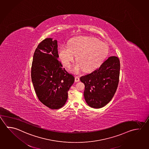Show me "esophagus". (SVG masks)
<instances>
[{
    "instance_id": "esophagus-1",
    "label": "esophagus",
    "mask_w": 149,
    "mask_h": 149,
    "mask_svg": "<svg viewBox=\"0 0 149 149\" xmlns=\"http://www.w3.org/2000/svg\"><path fill=\"white\" fill-rule=\"evenodd\" d=\"M79 81V76H75V82H78Z\"/></svg>"
}]
</instances>
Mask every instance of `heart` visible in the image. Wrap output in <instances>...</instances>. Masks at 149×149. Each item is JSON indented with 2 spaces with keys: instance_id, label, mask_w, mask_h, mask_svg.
Wrapping results in <instances>:
<instances>
[{
  "instance_id": "b5f03b06",
  "label": "heart",
  "mask_w": 149,
  "mask_h": 149,
  "mask_svg": "<svg viewBox=\"0 0 149 149\" xmlns=\"http://www.w3.org/2000/svg\"><path fill=\"white\" fill-rule=\"evenodd\" d=\"M108 54L106 45L93 37H81L73 39L70 47L62 46L59 55L66 66H70L77 56V63L71 68L78 73L83 69L86 72L94 70L103 62Z\"/></svg>"
}]
</instances>
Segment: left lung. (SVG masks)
<instances>
[{"label":"left lung","instance_id":"8db88e82","mask_svg":"<svg viewBox=\"0 0 149 149\" xmlns=\"http://www.w3.org/2000/svg\"><path fill=\"white\" fill-rule=\"evenodd\" d=\"M120 70L119 58L111 56L97 69L80 77L85 85V100L90 107L99 109L110 102L118 88Z\"/></svg>","mask_w":149,"mask_h":149}]
</instances>
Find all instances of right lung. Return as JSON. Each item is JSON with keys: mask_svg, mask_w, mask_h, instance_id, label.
I'll return each mask as SVG.
<instances>
[{"mask_svg": "<svg viewBox=\"0 0 149 149\" xmlns=\"http://www.w3.org/2000/svg\"><path fill=\"white\" fill-rule=\"evenodd\" d=\"M56 40L48 38L35 51L31 70V81L39 101L52 110L61 108L68 98V91L75 78L58 60Z\"/></svg>", "mask_w": 149, "mask_h": 149, "instance_id": "add662e5", "label": "right lung"}]
</instances>
